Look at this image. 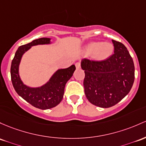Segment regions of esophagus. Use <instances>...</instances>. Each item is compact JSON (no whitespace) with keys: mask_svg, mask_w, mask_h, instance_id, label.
I'll return each mask as SVG.
<instances>
[{"mask_svg":"<svg viewBox=\"0 0 146 146\" xmlns=\"http://www.w3.org/2000/svg\"><path fill=\"white\" fill-rule=\"evenodd\" d=\"M76 68H78V69H79V68H81V64H80V62H76Z\"/></svg>","mask_w":146,"mask_h":146,"instance_id":"1","label":"esophagus"}]
</instances>
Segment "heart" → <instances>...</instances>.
<instances>
[{"mask_svg": "<svg viewBox=\"0 0 146 146\" xmlns=\"http://www.w3.org/2000/svg\"><path fill=\"white\" fill-rule=\"evenodd\" d=\"M113 50V45L110 43L92 42L86 47L89 54H94V58L98 60H104L111 55Z\"/></svg>", "mask_w": 146, "mask_h": 146, "instance_id": "b5f03b06", "label": "heart"}]
</instances>
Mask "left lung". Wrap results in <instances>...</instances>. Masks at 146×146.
<instances>
[{
	"mask_svg": "<svg viewBox=\"0 0 146 146\" xmlns=\"http://www.w3.org/2000/svg\"><path fill=\"white\" fill-rule=\"evenodd\" d=\"M114 53L107 60L84 59L83 85L86 98L96 106L108 108L127 95L134 81V65L127 48L112 40Z\"/></svg>",
	"mask_w": 146,
	"mask_h": 146,
	"instance_id": "1",
	"label": "left lung"
}]
</instances>
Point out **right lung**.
<instances>
[{"mask_svg":"<svg viewBox=\"0 0 146 146\" xmlns=\"http://www.w3.org/2000/svg\"><path fill=\"white\" fill-rule=\"evenodd\" d=\"M50 40V38H40L19 46L12 61L10 68L11 80L16 92L30 105L41 110L52 108L60 104L63 98L66 84L76 70L75 65L58 70L48 82L41 87L30 88L24 85L19 76V65L22 55L31 46L49 44Z\"/></svg>","mask_w":146,"mask_h":146,"instance_id":"obj_1","label":"right lung"}]
</instances>
